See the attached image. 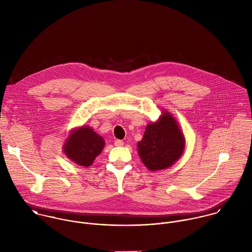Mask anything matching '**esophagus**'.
Returning <instances> with one entry per match:
<instances>
[{
    "label": "esophagus",
    "mask_w": 252,
    "mask_h": 252,
    "mask_svg": "<svg viewBox=\"0 0 252 252\" xmlns=\"http://www.w3.org/2000/svg\"><path fill=\"white\" fill-rule=\"evenodd\" d=\"M123 141H121V140H116L115 142H114V145L115 146H122L123 145Z\"/></svg>",
    "instance_id": "1"
}]
</instances>
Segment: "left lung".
<instances>
[{
  "instance_id": "left-lung-1",
  "label": "left lung",
  "mask_w": 252,
  "mask_h": 252,
  "mask_svg": "<svg viewBox=\"0 0 252 252\" xmlns=\"http://www.w3.org/2000/svg\"><path fill=\"white\" fill-rule=\"evenodd\" d=\"M184 146L185 139L177 120L169 111H163L156 122L146 126L144 137L138 143V152L149 171H158L175 164Z\"/></svg>"
}]
</instances>
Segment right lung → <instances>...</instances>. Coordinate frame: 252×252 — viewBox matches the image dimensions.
I'll return each instance as SVG.
<instances>
[{"label":"right lung","mask_w":252,"mask_h":252,"mask_svg":"<svg viewBox=\"0 0 252 252\" xmlns=\"http://www.w3.org/2000/svg\"><path fill=\"white\" fill-rule=\"evenodd\" d=\"M105 146L104 139L91 127L73 129L63 145L65 155L75 164L83 167L92 165Z\"/></svg>","instance_id":"right-lung-1"}]
</instances>
